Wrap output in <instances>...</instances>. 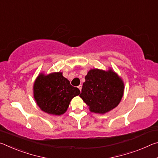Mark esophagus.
Instances as JSON below:
<instances>
[{"label":"esophagus","instance_id":"1","mask_svg":"<svg viewBox=\"0 0 158 158\" xmlns=\"http://www.w3.org/2000/svg\"><path fill=\"white\" fill-rule=\"evenodd\" d=\"M78 89L80 90V91H81V89H82V85H79V86H78Z\"/></svg>","mask_w":158,"mask_h":158}]
</instances>
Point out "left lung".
I'll use <instances>...</instances> for the list:
<instances>
[{
    "mask_svg": "<svg viewBox=\"0 0 158 158\" xmlns=\"http://www.w3.org/2000/svg\"><path fill=\"white\" fill-rule=\"evenodd\" d=\"M80 98L90 111L105 114L118 106L123 95L124 84L112 70L93 69L85 77Z\"/></svg>",
    "mask_w": 158,
    "mask_h": 158,
    "instance_id": "1",
    "label": "left lung"
}]
</instances>
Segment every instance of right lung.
<instances>
[{
  "label": "right lung",
  "instance_id": "add662e5",
  "mask_svg": "<svg viewBox=\"0 0 158 158\" xmlns=\"http://www.w3.org/2000/svg\"><path fill=\"white\" fill-rule=\"evenodd\" d=\"M34 98L37 105L47 114L59 116L68 109L72 99L80 94L61 73L37 77L33 86Z\"/></svg>",
  "mask_w": 158,
  "mask_h": 158
}]
</instances>
